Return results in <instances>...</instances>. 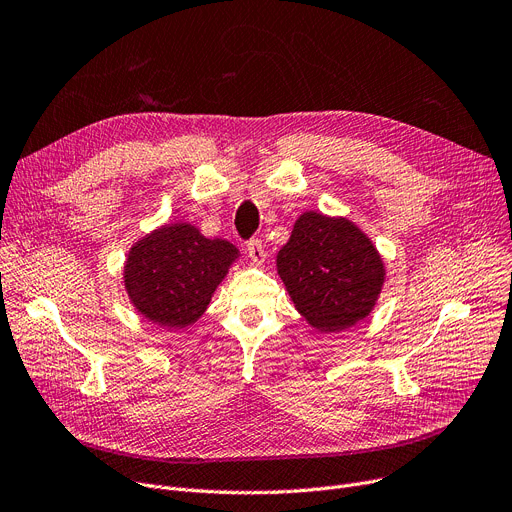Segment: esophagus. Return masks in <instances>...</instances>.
<instances>
[{
	"instance_id": "obj_1",
	"label": "esophagus",
	"mask_w": 512,
	"mask_h": 512,
	"mask_svg": "<svg viewBox=\"0 0 512 512\" xmlns=\"http://www.w3.org/2000/svg\"><path fill=\"white\" fill-rule=\"evenodd\" d=\"M247 251H249V257H251V261H253L255 265H261V263L265 261V249H263L259 238H251V240L247 242Z\"/></svg>"
}]
</instances>
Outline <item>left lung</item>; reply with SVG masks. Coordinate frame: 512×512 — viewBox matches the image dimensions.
Returning <instances> with one entry per match:
<instances>
[{
  "label": "left lung",
  "mask_w": 512,
  "mask_h": 512,
  "mask_svg": "<svg viewBox=\"0 0 512 512\" xmlns=\"http://www.w3.org/2000/svg\"><path fill=\"white\" fill-rule=\"evenodd\" d=\"M278 274L315 330L338 332L369 315L384 284V263L355 224L307 211L278 253Z\"/></svg>",
  "instance_id": "left-lung-1"
}]
</instances>
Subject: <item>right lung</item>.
Segmentation results:
<instances>
[{
    "instance_id": "add662e5",
    "label": "right lung",
    "mask_w": 512,
    "mask_h": 512,
    "mask_svg": "<svg viewBox=\"0 0 512 512\" xmlns=\"http://www.w3.org/2000/svg\"><path fill=\"white\" fill-rule=\"evenodd\" d=\"M236 255L228 240L205 238L191 224L164 226L130 249L128 297L153 324L184 328L203 315Z\"/></svg>"
}]
</instances>
